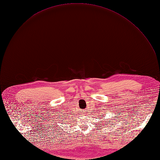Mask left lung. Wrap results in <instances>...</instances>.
Returning a JSON list of instances; mask_svg holds the SVG:
<instances>
[{"label":"left lung","mask_w":160,"mask_h":160,"mask_svg":"<svg viewBox=\"0 0 160 160\" xmlns=\"http://www.w3.org/2000/svg\"><path fill=\"white\" fill-rule=\"evenodd\" d=\"M109 122H110V121H109Z\"/></svg>","instance_id":"8db88e82"}]
</instances>
